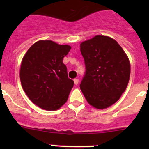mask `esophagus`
<instances>
[{
  "mask_svg": "<svg viewBox=\"0 0 149 149\" xmlns=\"http://www.w3.org/2000/svg\"><path fill=\"white\" fill-rule=\"evenodd\" d=\"M73 81H74L75 85H78V84H79V79H73Z\"/></svg>",
  "mask_w": 149,
  "mask_h": 149,
  "instance_id": "34e87169",
  "label": "esophagus"
}]
</instances>
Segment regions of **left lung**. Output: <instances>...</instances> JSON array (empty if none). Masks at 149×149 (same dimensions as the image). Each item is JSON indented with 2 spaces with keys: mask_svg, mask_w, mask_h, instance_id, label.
I'll list each match as a JSON object with an SVG mask.
<instances>
[{
  "mask_svg": "<svg viewBox=\"0 0 149 149\" xmlns=\"http://www.w3.org/2000/svg\"><path fill=\"white\" fill-rule=\"evenodd\" d=\"M80 47L86 67L81 90L89 104L105 109L116 102L127 88L128 58L120 45L106 36H95Z\"/></svg>",
  "mask_w": 149,
  "mask_h": 149,
  "instance_id": "8db88e82",
  "label": "left lung"
}]
</instances>
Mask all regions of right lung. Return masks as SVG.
<instances>
[{
  "label": "right lung",
  "mask_w": 149,
  "mask_h": 149,
  "mask_svg": "<svg viewBox=\"0 0 149 149\" xmlns=\"http://www.w3.org/2000/svg\"><path fill=\"white\" fill-rule=\"evenodd\" d=\"M71 49L50 40L34 43L24 56L20 68L22 88L33 103L56 110L66 102L74 81L68 79L63 59Z\"/></svg>",
  "instance_id": "1"
}]
</instances>
